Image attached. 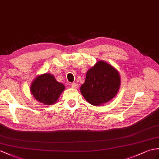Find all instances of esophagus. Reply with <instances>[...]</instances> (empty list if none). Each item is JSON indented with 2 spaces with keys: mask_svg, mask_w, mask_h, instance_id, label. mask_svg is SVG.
<instances>
[{
  "mask_svg": "<svg viewBox=\"0 0 159 159\" xmlns=\"http://www.w3.org/2000/svg\"><path fill=\"white\" fill-rule=\"evenodd\" d=\"M71 87L73 88H74V89H77V88H78L79 85L77 84H76V83H72L71 84Z\"/></svg>",
  "mask_w": 159,
  "mask_h": 159,
  "instance_id": "1",
  "label": "esophagus"
}]
</instances>
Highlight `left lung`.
Masks as SVG:
<instances>
[{
	"mask_svg": "<svg viewBox=\"0 0 159 159\" xmlns=\"http://www.w3.org/2000/svg\"><path fill=\"white\" fill-rule=\"evenodd\" d=\"M120 84L118 71L109 64L100 61L88 71L80 90L89 103L100 105L115 97Z\"/></svg>",
	"mask_w": 159,
	"mask_h": 159,
	"instance_id": "1",
	"label": "left lung"
}]
</instances>
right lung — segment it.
I'll return each instance as SVG.
<instances>
[{"label":"right lung","instance_id":"right-lung-1","mask_svg":"<svg viewBox=\"0 0 159 159\" xmlns=\"http://www.w3.org/2000/svg\"><path fill=\"white\" fill-rule=\"evenodd\" d=\"M63 84L57 82L49 73L38 76L31 86V92L38 101L46 105L55 103L64 90Z\"/></svg>","mask_w":159,"mask_h":159}]
</instances>
